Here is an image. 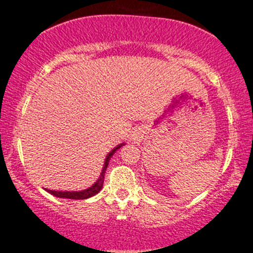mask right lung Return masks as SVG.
Segmentation results:
<instances>
[{
    "mask_svg": "<svg viewBox=\"0 0 253 253\" xmlns=\"http://www.w3.org/2000/svg\"><path fill=\"white\" fill-rule=\"evenodd\" d=\"M123 145H126V144L117 145V146L114 147V149L112 150L108 155H107L106 161H104V166H103V169H102L101 176H99V178L97 179V181L94 182V183L92 184L89 188L84 189V191H80V192H61V191H51V189H46V192H49V193L52 194V196L57 197V198H67V199H87V198H91V197L96 196V194L101 191L102 187H103L104 173H106V169L109 165V160H111V157L113 156L114 152H116L118 149H121Z\"/></svg>",
    "mask_w": 253,
    "mask_h": 253,
    "instance_id": "obj_1",
    "label": "right lung"
}]
</instances>
